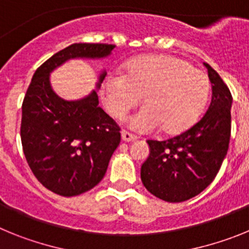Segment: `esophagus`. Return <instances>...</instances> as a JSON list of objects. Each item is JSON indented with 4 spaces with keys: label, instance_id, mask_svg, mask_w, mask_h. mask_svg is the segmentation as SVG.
<instances>
[{
    "label": "esophagus",
    "instance_id": "34e87169",
    "mask_svg": "<svg viewBox=\"0 0 249 249\" xmlns=\"http://www.w3.org/2000/svg\"><path fill=\"white\" fill-rule=\"evenodd\" d=\"M121 136H122L123 142H132V141L137 140V136L132 135V133H129V132L127 131H122Z\"/></svg>",
    "mask_w": 249,
    "mask_h": 249
}]
</instances>
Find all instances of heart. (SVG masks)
<instances>
[{
    "mask_svg": "<svg viewBox=\"0 0 249 249\" xmlns=\"http://www.w3.org/2000/svg\"><path fill=\"white\" fill-rule=\"evenodd\" d=\"M210 93L206 74L173 56H144L133 59L124 73H109L102 85V100L108 113L123 120L142 96L144 106L128 121L138 132L163 127L178 133L199 117Z\"/></svg>",
    "mask_w": 249,
    "mask_h": 249,
    "instance_id": "b5f03b06",
    "label": "heart"
}]
</instances>
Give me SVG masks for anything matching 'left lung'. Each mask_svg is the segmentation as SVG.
<instances>
[{"instance_id": "obj_1", "label": "left lung", "mask_w": 249, "mask_h": 249, "mask_svg": "<svg viewBox=\"0 0 249 249\" xmlns=\"http://www.w3.org/2000/svg\"><path fill=\"white\" fill-rule=\"evenodd\" d=\"M212 85V101L190 129L166 141L148 140L149 156L141 167L147 191L166 202H183L212 183L227 155L232 94L219 74L203 63Z\"/></svg>"}]
</instances>
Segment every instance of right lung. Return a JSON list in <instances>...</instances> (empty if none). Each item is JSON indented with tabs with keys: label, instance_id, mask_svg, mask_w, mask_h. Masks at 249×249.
I'll list each match as a JSON object with an SVG mask.
<instances>
[{
	"label": "right lung",
	"instance_id": "right-lung-1",
	"mask_svg": "<svg viewBox=\"0 0 249 249\" xmlns=\"http://www.w3.org/2000/svg\"><path fill=\"white\" fill-rule=\"evenodd\" d=\"M114 45L73 43L35 72L22 103L21 141L35 177L47 190L73 197L92 190L105 176L121 142L120 127L98 106L97 91L77 101L53 91L51 72L73 58H105ZM106 71L100 74L97 89Z\"/></svg>",
	"mask_w": 249,
	"mask_h": 249
}]
</instances>
